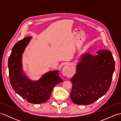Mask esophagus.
<instances>
[{
  "instance_id": "34e87169",
  "label": "esophagus",
  "mask_w": 121,
  "mask_h": 121,
  "mask_svg": "<svg viewBox=\"0 0 121 121\" xmlns=\"http://www.w3.org/2000/svg\"><path fill=\"white\" fill-rule=\"evenodd\" d=\"M63 75L66 77H70L72 74V66L70 64H66L62 69Z\"/></svg>"
}]
</instances>
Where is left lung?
<instances>
[{"label": "left lung", "mask_w": 121, "mask_h": 121, "mask_svg": "<svg viewBox=\"0 0 121 121\" xmlns=\"http://www.w3.org/2000/svg\"><path fill=\"white\" fill-rule=\"evenodd\" d=\"M97 55L84 53L76 65V73L71 79L70 97L74 104L88 105L107 93L111 84L115 62L108 50H100Z\"/></svg>", "instance_id": "1"}]
</instances>
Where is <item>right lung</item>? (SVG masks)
Returning <instances> with one entry per match:
<instances>
[{
  "mask_svg": "<svg viewBox=\"0 0 121 121\" xmlns=\"http://www.w3.org/2000/svg\"><path fill=\"white\" fill-rule=\"evenodd\" d=\"M32 37H25L13 47L8 59L9 79L16 93L30 103L40 104L49 99L53 87L63 81L58 70L48 72L39 80L33 81L22 70V57Z\"/></svg>",
  "mask_w": 121,
  "mask_h": 121,
  "instance_id": "obj_1",
  "label": "right lung"
}]
</instances>
